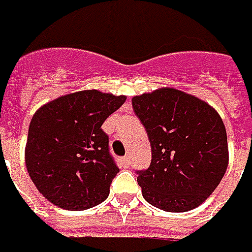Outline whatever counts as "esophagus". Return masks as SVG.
Instances as JSON below:
<instances>
[{"instance_id":"34e87169","label":"esophagus","mask_w":252,"mask_h":252,"mask_svg":"<svg viewBox=\"0 0 252 252\" xmlns=\"http://www.w3.org/2000/svg\"><path fill=\"white\" fill-rule=\"evenodd\" d=\"M121 163H122V167H125V168H129V167H130V158H129V156H125V158H122Z\"/></svg>"}]
</instances>
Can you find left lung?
Masks as SVG:
<instances>
[{
  "label": "left lung",
  "mask_w": 252,
  "mask_h": 252,
  "mask_svg": "<svg viewBox=\"0 0 252 252\" xmlns=\"http://www.w3.org/2000/svg\"><path fill=\"white\" fill-rule=\"evenodd\" d=\"M131 104L152 148L149 168L137 171L145 201L172 213L199 206L220 185L229 160L219 112L174 88L134 96Z\"/></svg>",
  "instance_id": "8db88e82"
}]
</instances>
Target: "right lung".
Instances as JSON below:
<instances>
[{
    "label": "right lung",
    "mask_w": 252,
    "mask_h": 252,
    "mask_svg": "<svg viewBox=\"0 0 252 252\" xmlns=\"http://www.w3.org/2000/svg\"><path fill=\"white\" fill-rule=\"evenodd\" d=\"M126 96L96 89L61 96L30 123L26 165L39 192L55 206L84 210L103 202L119 168L101 125Z\"/></svg>",
    "instance_id": "add662e5"
}]
</instances>
